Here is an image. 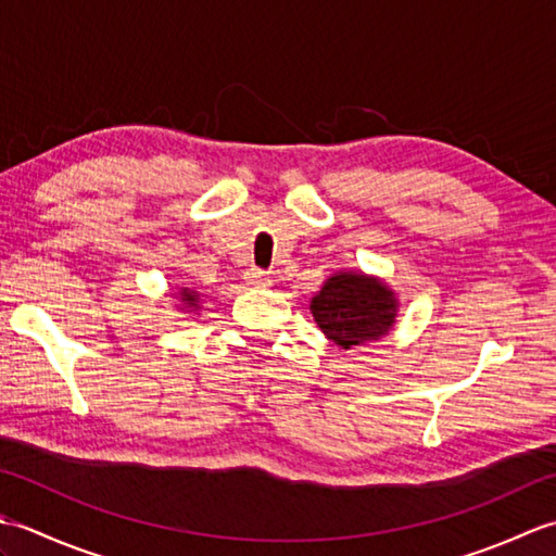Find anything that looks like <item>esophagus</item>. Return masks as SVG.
<instances>
[{"instance_id": "1", "label": "esophagus", "mask_w": 556, "mask_h": 556, "mask_svg": "<svg viewBox=\"0 0 556 556\" xmlns=\"http://www.w3.org/2000/svg\"><path fill=\"white\" fill-rule=\"evenodd\" d=\"M245 281L253 287H271V277L265 269H257V267H251L245 271Z\"/></svg>"}]
</instances>
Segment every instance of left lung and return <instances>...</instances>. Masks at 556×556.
Wrapping results in <instances>:
<instances>
[{
    "mask_svg": "<svg viewBox=\"0 0 556 556\" xmlns=\"http://www.w3.org/2000/svg\"><path fill=\"white\" fill-rule=\"evenodd\" d=\"M396 311L394 291L363 271H337L311 301L317 327L339 349L363 346L389 334Z\"/></svg>",
    "mask_w": 556,
    "mask_h": 556,
    "instance_id": "left-lung-1",
    "label": "left lung"
}]
</instances>
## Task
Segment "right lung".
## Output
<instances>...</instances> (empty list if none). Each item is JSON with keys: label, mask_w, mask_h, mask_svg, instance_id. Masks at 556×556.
<instances>
[{"label": "right lung", "mask_w": 556, "mask_h": 556, "mask_svg": "<svg viewBox=\"0 0 556 556\" xmlns=\"http://www.w3.org/2000/svg\"><path fill=\"white\" fill-rule=\"evenodd\" d=\"M181 301L186 303L184 308H198V293L191 289H181Z\"/></svg>", "instance_id": "right-lung-1"}]
</instances>
